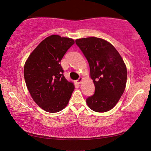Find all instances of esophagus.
Masks as SVG:
<instances>
[{
	"instance_id": "esophagus-1",
	"label": "esophagus",
	"mask_w": 151,
	"mask_h": 151,
	"mask_svg": "<svg viewBox=\"0 0 151 151\" xmlns=\"http://www.w3.org/2000/svg\"><path fill=\"white\" fill-rule=\"evenodd\" d=\"M82 80H83V78L82 77H80L78 80H76V83H78V84H81L82 81Z\"/></svg>"
}]
</instances>
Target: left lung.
I'll use <instances>...</instances> for the list:
<instances>
[{"label": "left lung", "instance_id": "8db88e82", "mask_svg": "<svg viewBox=\"0 0 151 151\" xmlns=\"http://www.w3.org/2000/svg\"><path fill=\"white\" fill-rule=\"evenodd\" d=\"M75 42L88 60L95 87L94 94L86 99L88 106L97 112L110 110L126 87L127 70L124 61L111 43L101 38H82Z\"/></svg>", "mask_w": 151, "mask_h": 151}]
</instances>
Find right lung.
I'll list each match as a JSON object with an SVG mask.
<instances>
[{"label":"right lung","mask_w":151,"mask_h":151,"mask_svg":"<svg viewBox=\"0 0 151 151\" xmlns=\"http://www.w3.org/2000/svg\"><path fill=\"white\" fill-rule=\"evenodd\" d=\"M74 43L73 39L52 35L38 45L24 64L27 87L35 102L45 111H61L71 97L75 86L65 79L60 62Z\"/></svg>","instance_id":"1"}]
</instances>
